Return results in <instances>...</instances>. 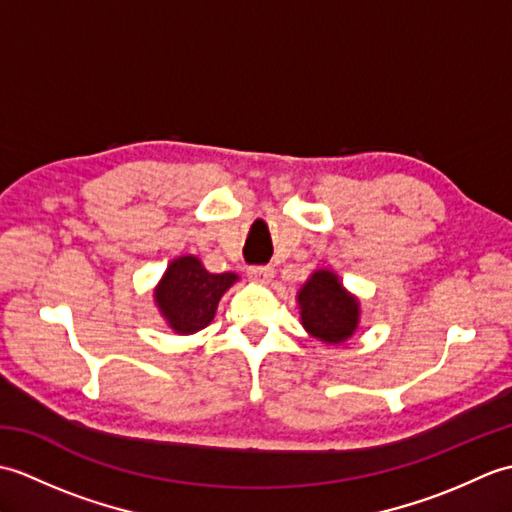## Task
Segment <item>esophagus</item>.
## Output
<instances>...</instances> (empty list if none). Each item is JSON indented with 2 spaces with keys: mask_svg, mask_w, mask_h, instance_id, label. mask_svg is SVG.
Segmentation results:
<instances>
[{
  "mask_svg": "<svg viewBox=\"0 0 512 512\" xmlns=\"http://www.w3.org/2000/svg\"><path fill=\"white\" fill-rule=\"evenodd\" d=\"M248 277L255 281V284H270L275 277V270L270 266H250L248 268Z\"/></svg>",
  "mask_w": 512,
  "mask_h": 512,
  "instance_id": "obj_1",
  "label": "esophagus"
}]
</instances>
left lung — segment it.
<instances>
[{"instance_id": "1", "label": "left lung", "mask_w": 512, "mask_h": 512, "mask_svg": "<svg viewBox=\"0 0 512 512\" xmlns=\"http://www.w3.org/2000/svg\"><path fill=\"white\" fill-rule=\"evenodd\" d=\"M301 321L325 343H343L356 330L358 301L341 288L336 275L317 270L299 292Z\"/></svg>"}]
</instances>
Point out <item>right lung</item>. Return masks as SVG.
Instances as JSON below:
<instances>
[{"instance_id": "add662e5", "label": "right lung", "mask_w": 512, "mask_h": 512, "mask_svg": "<svg viewBox=\"0 0 512 512\" xmlns=\"http://www.w3.org/2000/svg\"><path fill=\"white\" fill-rule=\"evenodd\" d=\"M235 279L233 273H209L198 257H180L162 277L156 301L173 330L193 334L213 321L220 297Z\"/></svg>"}]
</instances>
